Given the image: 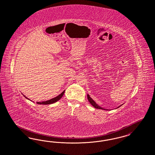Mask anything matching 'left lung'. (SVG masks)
Returning a JSON list of instances; mask_svg holds the SVG:
<instances>
[{
  "instance_id": "1",
  "label": "left lung",
  "mask_w": 155,
  "mask_h": 155,
  "mask_svg": "<svg viewBox=\"0 0 155 155\" xmlns=\"http://www.w3.org/2000/svg\"><path fill=\"white\" fill-rule=\"evenodd\" d=\"M87 99H88V101H89V102L90 104L94 107L95 108H97V109H102L103 110V108H101V107H99L98 104H97L95 102H94V101L93 100V99L91 98H90V97L89 96V94H87ZM122 106V105H121ZM120 106H119L118 107H119ZM103 110H105V109H103Z\"/></svg>"
}]
</instances>
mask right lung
Listing matches in <instances>:
<instances>
[{
	"label": "right lung",
	"instance_id": "obj_1",
	"mask_svg": "<svg viewBox=\"0 0 155 155\" xmlns=\"http://www.w3.org/2000/svg\"><path fill=\"white\" fill-rule=\"evenodd\" d=\"M64 93H65V90L61 93V94H60L59 95H58L57 97H55V98H54L51 99H49V100H48V101H45V102H37L38 104H52V103H55V102H56L57 101H58V100H60V99L62 98V97L63 96V95L64 94ZM25 97V96H24ZM25 98H26L27 99H28L26 97H25Z\"/></svg>",
	"mask_w": 155,
	"mask_h": 155
}]
</instances>
